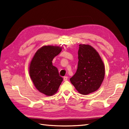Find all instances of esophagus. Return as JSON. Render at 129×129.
Returning <instances> with one entry per match:
<instances>
[{
	"label": "esophagus",
	"instance_id": "1",
	"mask_svg": "<svg viewBox=\"0 0 129 129\" xmlns=\"http://www.w3.org/2000/svg\"><path fill=\"white\" fill-rule=\"evenodd\" d=\"M68 77L67 76L64 77V81H67L68 80Z\"/></svg>",
	"mask_w": 129,
	"mask_h": 129
}]
</instances>
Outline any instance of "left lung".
I'll list each match as a JSON object with an SVG mask.
<instances>
[{
  "label": "left lung",
  "mask_w": 129,
  "mask_h": 129,
  "mask_svg": "<svg viewBox=\"0 0 129 129\" xmlns=\"http://www.w3.org/2000/svg\"><path fill=\"white\" fill-rule=\"evenodd\" d=\"M76 72L70 80L79 93L88 95L98 90L104 81L105 69L99 53L89 45H79Z\"/></svg>",
  "instance_id": "obj_1"
}]
</instances>
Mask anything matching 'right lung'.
Returning a JSON list of instances; mask_svg holds the SVG:
<instances>
[{
    "mask_svg": "<svg viewBox=\"0 0 129 129\" xmlns=\"http://www.w3.org/2000/svg\"><path fill=\"white\" fill-rule=\"evenodd\" d=\"M61 49L58 46H42L36 52L29 64V72L33 84L40 93L47 96L57 93L63 80L57 68L52 65L53 59Z\"/></svg>",
    "mask_w": 129,
    "mask_h": 129,
    "instance_id": "obj_1",
    "label": "right lung"
}]
</instances>
